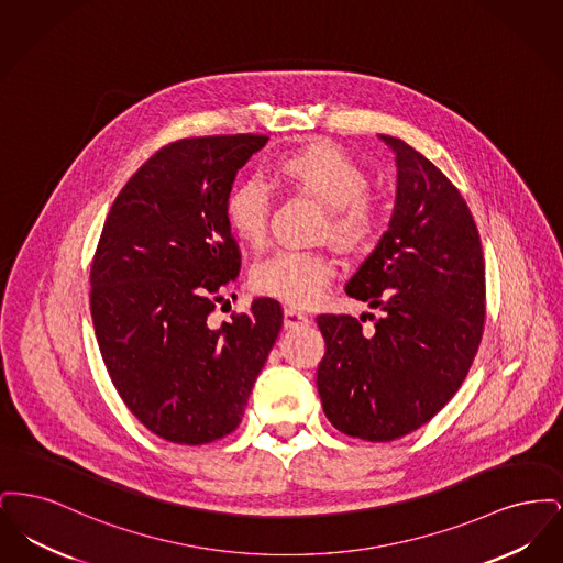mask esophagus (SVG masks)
<instances>
[{"label": "esophagus", "mask_w": 563, "mask_h": 563, "mask_svg": "<svg viewBox=\"0 0 563 563\" xmlns=\"http://www.w3.org/2000/svg\"><path fill=\"white\" fill-rule=\"evenodd\" d=\"M306 324H310V319L303 312L295 308H285V329H299Z\"/></svg>", "instance_id": "34e87169"}]
</instances>
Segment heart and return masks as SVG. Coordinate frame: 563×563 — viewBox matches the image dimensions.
<instances>
[{
  "label": "heart",
  "instance_id": "obj_1",
  "mask_svg": "<svg viewBox=\"0 0 563 563\" xmlns=\"http://www.w3.org/2000/svg\"><path fill=\"white\" fill-rule=\"evenodd\" d=\"M283 179L327 207V236L344 249L365 246L379 230V211L367 196L365 170L331 143H314L283 156L276 164ZM225 223L246 244H262L268 234L269 194L257 179H244L225 198ZM333 278V262L319 251L280 249L257 262L251 287L295 308L319 303Z\"/></svg>",
  "mask_w": 563,
  "mask_h": 563
}]
</instances>
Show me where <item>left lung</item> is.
Returning <instances> with one entry per match:
<instances>
[{
    "label": "left lung",
    "mask_w": 563,
    "mask_h": 563,
    "mask_svg": "<svg viewBox=\"0 0 563 563\" xmlns=\"http://www.w3.org/2000/svg\"><path fill=\"white\" fill-rule=\"evenodd\" d=\"M379 139L397 154L395 213L346 294L384 314L372 335L350 314L317 319L322 411L340 432L374 443L401 439L448 405L485 324L482 241L466 200L411 145Z\"/></svg>",
    "instance_id": "obj_1"
}]
</instances>
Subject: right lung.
Returning a JSON list of instances; mask_svg holds the SVG:
<instances>
[{"label": "right lung", "mask_w": 563, "mask_h": 563, "mask_svg": "<svg viewBox=\"0 0 563 563\" xmlns=\"http://www.w3.org/2000/svg\"><path fill=\"white\" fill-rule=\"evenodd\" d=\"M266 143L246 133L164 145L113 200L92 257L90 312L109 377L134 418L170 443L205 445L239 429L283 327L269 297L209 324L241 272L225 198Z\"/></svg>", "instance_id": "obj_1"}]
</instances>
